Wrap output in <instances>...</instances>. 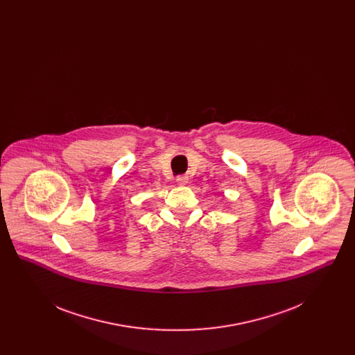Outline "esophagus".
Returning a JSON list of instances; mask_svg holds the SVG:
<instances>
[{
    "instance_id": "esophagus-1",
    "label": "esophagus",
    "mask_w": 355,
    "mask_h": 355,
    "mask_svg": "<svg viewBox=\"0 0 355 355\" xmlns=\"http://www.w3.org/2000/svg\"><path fill=\"white\" fill-rule=\"evenodd\" d=\"M175 181H177L178 185L184 186L189 182V177L187 175H178Z\"/></svg>"
}]
</instances>
